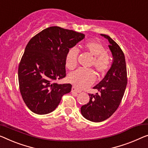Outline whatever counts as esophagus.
<instances>
[{
    "instance_id": "1",
    "label": "esophagus",
    "mask_w": 148,
    "mask_h": 148,
    "mask_svg": "<svg viewBox=\"0 0 148 148\" xmlns=\"http://www.w3.org/2000/svg\"><path fill=\"white\" fill-rule=\"evenodd\" d=\"M71 92H72V93H80V90H77L76 87H74V86H72Z\"/></svg>"
}]
</instances>
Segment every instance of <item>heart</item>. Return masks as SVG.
Segmentation results:
<instances>
[{
  "mask_svg": "<svg viewBox=\"0 0 148 148\" xmlns=\"http://www.w3.org/2000/svg\"><path fill=\"white\" fill-rule=\"evenodd\" d=\"M86 52L94 56L90 63V66H93L97 73L103 76L107 73L112 64V58L109 53L106 51V48L102 43L97 41H88L83 45ZM79 50L76 47L70 48L66 56V66L69 70H73L78 63ZM95 74L92 69H80L69 74L68 80L78 89L87 88L94 82Z\"/></svg>",
  "mask_w": 148,
  "mask_h": 148,
  "instance_id": "heart-1",
  "label": "heart"
}]
</instances>
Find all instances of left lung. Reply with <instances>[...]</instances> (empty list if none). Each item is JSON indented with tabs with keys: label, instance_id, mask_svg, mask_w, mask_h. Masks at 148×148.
I'll list each match as a JSON object with an SVG mask.
<instances>
[{
	"label": "left lung",
	"instance_id": "1",
	"mask_svg": "<svg viewBox=\"0 0 148 148\" xmlns=\"http://www.w3.org/2000/svg\"><path fill=\"white\" fill-rule=\"evenodd\" d=\"M101 35L108 40L113 63L103 80L93 88L100 91V94H89V102L81 107L82 116L94 122H102L116 112L122 100L127 83L126 64L122 50L109 36Z\"/></svg>",
	"mask_w": 148,
	"mask_h": 148
}]
</instances>
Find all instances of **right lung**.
<instances>
[{"label": "right lung", "mask_w": 148, "mask_h": 148, "mask_svg": "<svg viewBox=\"0 0 148 148\" xmlns=\"http://www.w3.org/2000/svg\"><path fill=\"white\" fill-rule=\"evenodd\" d=\"M82 33L50 26L30 40L18 70L20 92L24 102L37 114L50 113L64 94L71 91L70 84H58L66 77V56L70 48L84 38Z\"/></svg>", "instance_id": "add662e5"}]
</instances>
